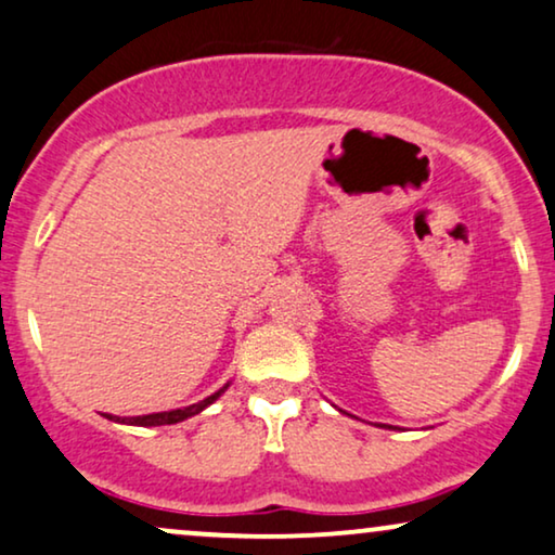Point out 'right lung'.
<instances>
[{
    "label": "right lung",
    "mask_w": 555,
    "mask_h": 555,
    "mask_svg": "<svg viewBox=\"0 0 555 555\" xmlns=\"http://www.w3.org/2000/svg\"><path fill=\"white\" fill-rule=\"evenodd\" d=\"M228 389V384L222 387L220 391H215V395H209L207 399H202V402L196 404H189V406H181V410H171V412H153V415H138V417H115V415H104L107 420H112V423H122V425H140V427H156V425H177L181 423V420L186 417H194L199 415L205 406H209L215 402L217 397L222 395V391Z\"/></svg>",
    "instance_id": "right-lung-1"
}]
</instances>
